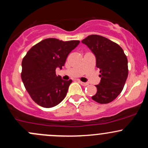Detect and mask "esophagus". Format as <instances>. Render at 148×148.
Listing matches in <instances>:
<instances>
[{
  "label": "esophagus",
  "instance_id": "34e87169",
  "mask_svg": "<svg viewBox=\"0 0 148 148\" xmlns=\"http://www.w3.org/2000/svg\"><path fill=\"white\" fill-rule=\"evenodd\" d=\"M80 84L82 85V86H87L88 85V83H86V82H79Z\"/></svg>",
  "mask_w": 148,
  "mask_h": 148
}]
</instances>
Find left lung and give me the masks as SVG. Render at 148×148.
<instances>
[{"label":"left lung","instance_id":"1","mask_svg":"<svg viewBox=\"0 0 148 148\" xmlns=\"http://www.w3.org/2000/svg\"><path fill=\"white\" fill-rule=\"evenodd\" d=\"M82 42L90 49L99 69L100 83L92 99L99 104H108L117 97L123 89L128 76L127 58L116 43L99 35L88 36Z\"/></svg>","mask_w":148,"mask_h":148}]
</instances>
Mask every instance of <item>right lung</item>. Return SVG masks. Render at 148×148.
<instances>
[{
  "label": "right lung",
  "instance_id": "1",
  "mask_svg": "<svg viewBox=\"0 0 148 148\" xmlns=\"http://www.w3.org/2000/svg\"><path fill=\"white\" fill-rule=\"evenodd\" d=\"M77 40L63 41L49 38L30 49L22 61L21 79L31 99L37 104L50 108L59 104L66 95L71 79L56 76L70 52L79 45Z\"/></svg>",
  "mask_w": 148,
  "mask_h": 148
}]
</instances>
